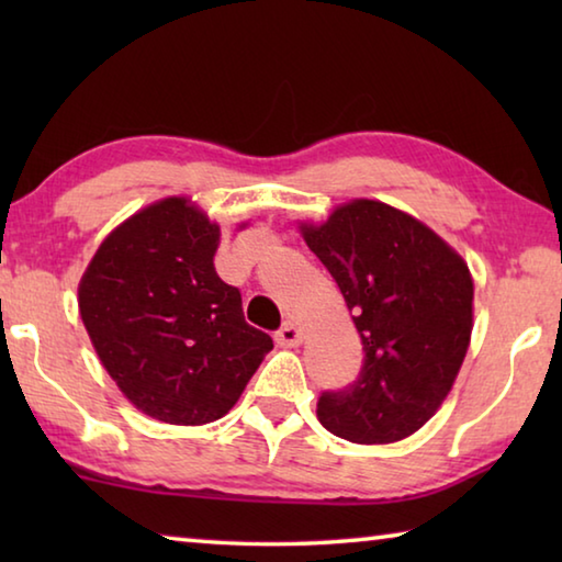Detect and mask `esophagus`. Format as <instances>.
<instances>
[{
	"instance_id": "esophagus-1",
	"label": "esophagus",
	"mask_w": 562,
	"mask_h": 562,
	"mask_svg": "<svg viewBox=\"0 0 562 562\" xmlns=\"http://www.w3.org/2000/svg\"><path fill=\"white\" fill-rule=\"evenodd\" d=\"M302 337H304V331H302L300 325H294V322H288V325H282L278 335H274V339H278V345L280 347H288V349L300 347L302 345Z\"/></svg>"
}]
</instances>
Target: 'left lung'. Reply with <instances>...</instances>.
Masks as SVG:
<instances>
[{
    "instance_id": "left-lung-1",
    "label": "left lung",
    "mask_w": 562,
    "mask_h": 562,
    "mask_svg": "<svg viewBox=\"0 0 562 562\" xmlns=\"http://www.w3.org/2000/svg\"><path fill=\"white\" fill-rule=\"evenodd\" d=\"M297 227L337 280L364 345L357 382L322 394L317 418L351 443L402 441L439 412L469 351V265L418 217L369 198Z\"/></svg>"
}]
</instances>
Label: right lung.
<instances>
[{"label": "right lung", "instance_id": "add662e5", "mask_svg": "<svg viewBox=\"0 0 562 562\" xmlns=\"http://www.w3.org/2000/svg\"><path fill=\"white\" fill-rule=\"evenodd\" d=\"M217 245L221 225L168 195L113 227L81 274L79 315L103 369L156 422L223 418L272 349L217 278Z\"/></svg>", "mask_w": 562, "mask_h": 562}]
</instances>
